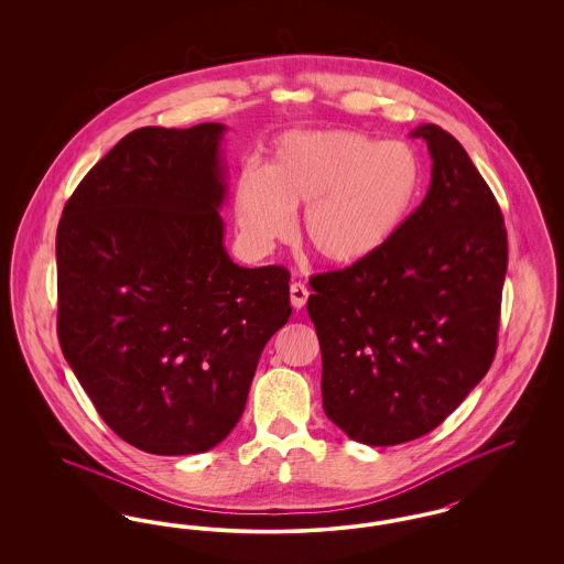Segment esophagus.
<instances>
[{"mask_svg": "<svg viewBox=\"0 0 564 564\" xmlns=\"http://www.w3.org/2000/svg\"><path fill=\"white\" fill-rule=\"evenodd\" d=\"M290 300H292V306L294 308H302L308 300V290L304 283H292L290 285Z\"/></svg>", "mask_w": 564, "mask_h": 564, "instance_id": "obj_1", "label": "esophagus"}]
</instances>
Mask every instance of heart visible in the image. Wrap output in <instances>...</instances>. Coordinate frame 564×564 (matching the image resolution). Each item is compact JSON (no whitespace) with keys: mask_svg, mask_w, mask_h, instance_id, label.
I'll return each mask as SVG.
<instances>
[{"mask_svg":"<svg viewBox=\"0 0 564 564\" xmlns=\"http://www.w3.org/2000/svg\"><path fill=\"white\" fill-rule=\"evenodd\" d=\"M423 162L405 141L359 131L294 134L274 152L267 173L245 166L235 184L242 241L269 253L294 235L332 267L366 262L391 241L414 212Z\"/></svg>","mask_w":564,"mask_h":564,"instance_id":"b5f03b06","label":"heart"}]
</instances>
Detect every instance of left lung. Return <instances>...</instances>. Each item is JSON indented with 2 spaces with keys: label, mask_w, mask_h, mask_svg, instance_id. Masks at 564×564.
<instances>
[{
  "label": "left lung",
  "mask_w": 564,
  "mask_h": 564,
  "mask_svg": "<svg viewBox=\"0 0 564 564\" xmlns=\"http://www.w3.org/2000/svg\"><path fill=\"white\" fill-rule=\"evenodd\" d=\"M431 186L398 235L361 264L311 279L323 410L368 446L435 430L488 372L501 317L508 232L463 145L437 124Z\"/></svg>",
  "instance_id": "8db88e82"
}]
</instances>
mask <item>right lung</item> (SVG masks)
Here are the masks:
<instances>
[{"label": "right lung", "mask_w": 564, "mask_h": 564, "mask_svg": "<svg viewBox=\"0 0 564 564\" xmlns=\"http://www.w3.org/2000/svg\"><path fill=\"white\" fill-rule=\"evenodd\" d=\"M226 127H143L67 200L56 230L58 343L97 412L150 455H196L241 419L290 315V272L224 249Z\"/></svg>", "instance_id": "1"}]
</instances>
